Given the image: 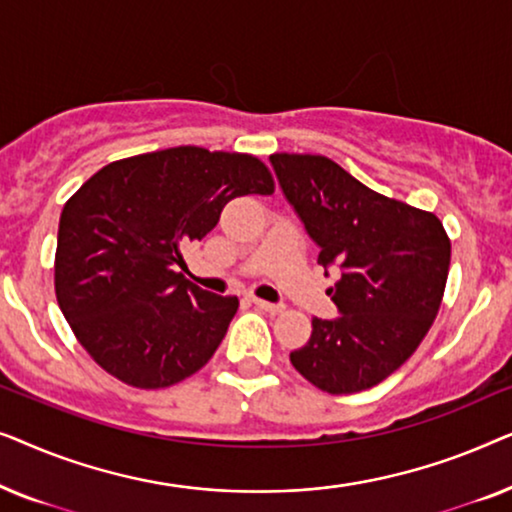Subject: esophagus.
<instances>
[{
	"label": "esophagus",
	"instance_id": "1",
	"mask_svg": "<svg viewBox=\"0 0 512 512\" xmlns=\"http://www.w3.org/2000/svg\"><path fill=\"white\" fill-rule=\"evenodd\" d=\"M254 300V305L256 307H261V310H265V312H270V314H279L284 310V305L282 303H268V300H263V298H251Z\"/></svg>",
	"mask_w": 512,
	"mask_h": 512
}]
</instances>
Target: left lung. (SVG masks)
<instances>
[{"mask_svg":"<svg viewBox=\"0 0 512 512\" xmlns=\"http://www.w3.org/2000/svg\"><path fill=\"white\" fill-rule=\"evenodd\" d=\"M279 186L317 261L340 268L331 300L340 317L312 319V335L291 352L307 382L328 394H356L403 366L429 333L450 272V237L436 214L375 193L326 156L272 153Z\"/></svg>","mask_w":512,"mask_h":512,"instance_id":"obj_1","label":"left lung"}]
</instances>
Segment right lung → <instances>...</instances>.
Segmentation results:
<instances>
[{
  "label": "right lung",
  "mask_w": 512,
  "mask_h": 512,
  "mask_svg": "<svg viewBox=\"0 0 512 512\" xmlns=\"http://www.w3.org/2000/svg\"><path fill=\"white\" fill-rule=\"evenodd\" d=\"M251 193H275L263 160L174 146L104 165L65 202L55 296L97 366L165 389L212 359L240 300L188 282L181 251Z\"/></svg>",
  "instance_id": "right-lung-1"
}]
</instances>
